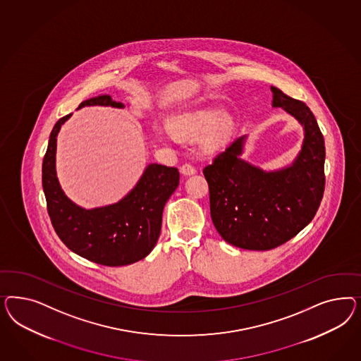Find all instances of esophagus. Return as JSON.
<instances>
[{
    "label": "esophagus",
    "mask_w": 361,
    "mask_h": 361,
    "mask_svg": "<svg viewBox=\"0 0 361 361\" xmlns=\"http://www.w3.org/2000/svg\"><path fill=\"white\" fill-rule=\"evenodd\" d=\"M180 172H181V175L184 176H190L195 175L196 173V168L193 166L192 164H184L181 168H180Z\"/></svg>",
    "instance_id": "1"
}]
</instances>
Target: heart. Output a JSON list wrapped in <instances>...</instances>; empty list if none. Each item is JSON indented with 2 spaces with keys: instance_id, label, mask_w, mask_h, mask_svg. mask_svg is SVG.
<instances>
[{
  "instance_id": "b5f03b06",
  "label": "heart",
  "mask_w": 361,
  "mask_h": 361,
  "mask_svg": "<svg viewBox=\"0 0 361 361\" xmlns=\"http://www.w3.org/2000/svg\"><path fill=\"white\" fill-rule=\"evenodd\" d=\"M171 132L183 139L202 133L200 145L205 151H217L229 140L234 130V119L221 107H202L181 112L168 121Z\"/></svg>"
}]
</instances>
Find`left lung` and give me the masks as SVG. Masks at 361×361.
I'll return each mask as SVG.
<instances>
[{
    "label": "left lung",
    "mask_w": 361,
    "mask_h": 361,
    "mask_svg": "<svg viewBox=\"0 0 361 361\" xmlns=\"http://www.w3.org/2000/svg\"><path fill=\"white\" fill-rule=\"evenodd\" d=\"M271 92L273 107L283 109L305 130L293 164L263 171L242 160V136L204 168L216 229L246 250H270L294 238L315 217L326 185V147L314 114L279 88L271 86Z\"/></svg>",
    "instance_id": "1"
}]
</instances>
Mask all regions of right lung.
I'll use <instances>...</instances> for the list:
<instances>
[{"instance_id":"1","label":"right lung","mask_w":361,"mask_h":361,"mask_svg":"<svg viewBox=\"0 0 361 361\" xmlns=\"http://www.w3.org/2000/svg\"><path fill=\"white\" fill-rule=\"evenodd\" d=\"M88 106L126 107L109 95L87 99L78 109ZM70 116L55 123L42 163V186L53 228L71 252L91 262L112 267L137 262L159 240L165 202L178 186L180 173L177 168L148 164L121 201L100 208L79 207L66 196L55 171L56 136Z\"/></svg>"}]
</instances>
